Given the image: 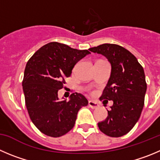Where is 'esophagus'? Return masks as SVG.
Returning <instances> with one entry per match:
<instances>
[{
  "instance_id": "obj_1",
  "label": "esophagus",
  "mask_w": 160,
  "mask_h": 160,
  "mask_svg": "<svg viewBox=\"0 0 160 160\" xmlns=\"http://www.w3.org/2000/svg\"><path fill=\"white\" fill-rule=\"evenodd\" d=\"M88 105H89V107L92 109H97L98 107H99V105H98V102H95V101H92V100L89 101Z\"/></svg>"
}]
</instances>
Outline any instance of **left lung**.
Wrapping results in <instances>:
<instances>
[{
    "label": "left lung",
    "instance_id": "8db88e82",
    "mask_svg": "<svg viewBox=\"0 0 160 160\" xmlns=\"http://www.w3.org/2000/svg\"><path fill=\"white\" fill-rule=\"evenodd\" d=\"M89 50L105 56L111 65L100 100H112L114 104L98 126L109 137H122L133 128L144 107L147 90L144 68L132 53L118 45L105 43Z\"/></svg>",
    "mask_w": 160,
    "mask_h": 160
}]
</instances>
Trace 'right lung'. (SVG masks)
<instances>
[{"label":"right lung","mask_w":160,"mask_h":160,"mask_svg":"<svg viewBox=\"0 0 160 160\" xmlns=\"http://www.w3.org/2000/svg\"><path fill=\"white\" fill-rule=\"evenodd\" d=\"M89 53L53 42L42 46L27 63L22 83L25 103L33 124L45 135L59 137L69 132L79 110L88 104L80 93H72L66 101L60 100L58 92L76 64Z\"/></svg>","instance_id":"add662e5"}]
</instances>
